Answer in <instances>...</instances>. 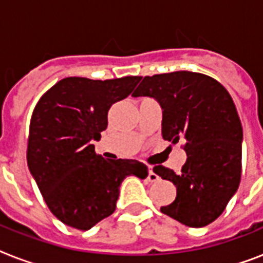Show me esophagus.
I'll list each match as a JSON object with an SVG mask.
<instances>
[{
	"label": "esophagus",
	"mask_w": 263,
	"mask_h": 263,
	"mask_svg": "<svg viewBox=\"0 0 263 263\" xmlns=\"http://www.w3.org/2000/svg\"><path fill=\"white\" fill-rule=\"evenodd\" d=\"M147 180H148V181H152V183H154V181H157V180H158V176H157L156 173H154V171H153L152 166H148Z\"/></svg>",
	"instance_id": "obj_1"
}]
</instances>
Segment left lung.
Masks as SVG:
<instances>
[{
    "label": "left lung",
    "mask_w": 263,
    "mask_h": 263,
    "mask_svg": "<svg viewBox=\"0 0 263 263\" xmlns=\"http://www.w3.org/2000/svg\"><path fill=\"white\" fill-rule=\"evenodd\" d=\"M132 97L156 98L162 107V138L184 140L181 172L153 168L177 190L161 212L191 228L217 220L241 177L243 128L232 97L216 79L188 71L144 76Z\"/></svg>",
    "instance_id": "obj_1"
}]
</instances>
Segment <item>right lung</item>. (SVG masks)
Listing matches in <instances>:
<instances>
[{
	"label": "right lung",
	"mask_w": 263,
	"mask_h": 263,
	"mask_svg": "<svg viewBox=\"0 0 263 263\" xmlns=\"http://www.w3.org/2000/svg\"><path fill=\"white\" fill-rule=\"evenodd\" d=\"M139 80L65 78L35 105L27 164L47 208L68 227L90 229L113 214L127 176L147 177L139 161L105 160L92 144L106 129L111 105L127 98Z\"/></svg>",
	"instance_id": "right-lung-1"
}]
</instances>
